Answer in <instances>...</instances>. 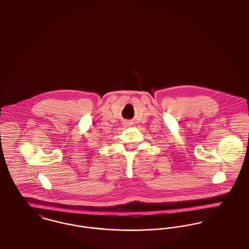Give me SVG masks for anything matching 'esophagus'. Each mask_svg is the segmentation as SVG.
I'll list each match as a JSON object with an SVG mask.
<instances>
[{
	"label": "esophagus",
	"mask_w": 249,
	"mask_h": 249,
	"mask_svg": "<svg viewBox=\"0 0 249 249\" xmlns=\"http://www.w3.org/2000/svg\"><path fill=\"white\" fill-rule=\"evenodd\" d=\"M130 125H131V123H129V122H126V123H125V126H126V127H128V126H130Z\"/></svg>",
	"instance_id": "obj_1"
}]
</instances>
